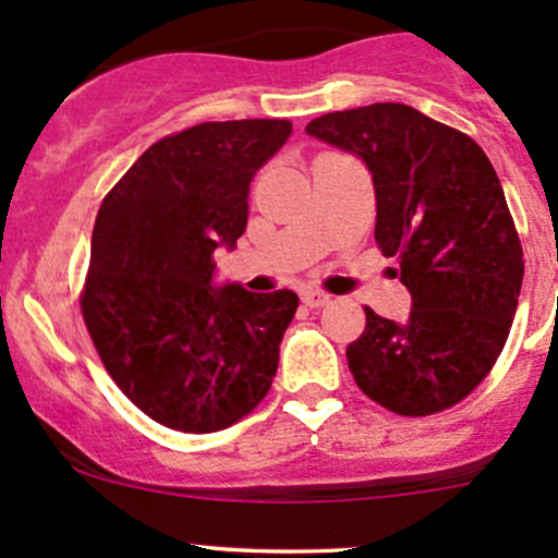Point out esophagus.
<instances>
[{"instance_id":"obj_1","label":"esophagus","mask_w":558,"mask_h":558,"mask_svg":"<svg viewBox=\"0 0 558 558\" xmlns=\"http://www.w3.org/2000/svg\"><path fill=\"white\" fill-rule=\"evenodd\" d=\"M329 300L331 296L324 294V291H318V289L302 291V302H305L307 307H324V305H329Z\"/></svg>"}]
</instances>
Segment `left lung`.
<instances>
[{
  "label": "left lung",
  "mask_w": 558,
  "mask_h": 558,
  "mask_svg": "<svg viewBox=\"0 0 558 558\" xmlns=\"http://www.w3.org/2000/svg\"><path fill=\"white\" fill-rule=\"evenodd\" d=\"M305 132L373 174L375 243L397 256L413 300L404 320L367 307L345 351L353 380L399 415L451 408L494 367L521 294L523 251L492 161L466 134L397 102L326 112Z\"/></svg>",
  "instance_id": "obj_1"
}]
</instances>
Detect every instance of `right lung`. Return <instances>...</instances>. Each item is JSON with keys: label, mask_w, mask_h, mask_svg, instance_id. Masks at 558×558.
<instances>
[{"label": "right lung", "mask_w": 558, "mask_h": 558, "mask_svg": "<svg viewBox=\"0 0 558 558\" xmlns=\"http://www.w3.org/2000/svg\"><path fill=\"white\" fill-rule=\"evenodd\" d=\"M289 137L275 118L199 123L150 145L99 207L83 318L118 388L170 429H227L278 373L300 296L218 286L213 253L234 251L253 174Z\"/></svg>", "instance_id": "add662e5"}]
</instances>
